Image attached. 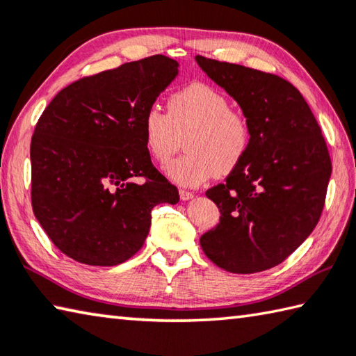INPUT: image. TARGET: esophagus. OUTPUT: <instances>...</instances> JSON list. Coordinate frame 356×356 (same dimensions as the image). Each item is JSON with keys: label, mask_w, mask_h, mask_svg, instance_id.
<instances>
[{"label": "esophagus", "mask_w": 356, "mask_h": 356, "mask_svg": "<svg viewBox=\"0 0 356 356\" xmlns=\"http://www.w3.org/2000/svg\"><path fill=\"white\" fill-rule=\"evenodd\" d=\"M179 196H180V199H182V200H190V199L195 197V195H193V193L186 191V190H180L179 191Z\"/></svg>", "instance_id": "34e87169"}]
</instances>
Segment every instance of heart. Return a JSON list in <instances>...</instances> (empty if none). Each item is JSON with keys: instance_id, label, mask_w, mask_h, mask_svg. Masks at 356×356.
<instances>
[{"instance_id": "obj_1", "label": "heart", "mask_w": 356, "mask_h": 356, "mask_svg": "<svg viewBox=\"0 0 356 356\" xmlns=\"http://www.w3.org/2000/svg\"><path fill=\"white\" fill-rule=\"evenodd\" d=\"M143 138L154 160L165 163L185 140L186 154L168 163L166 177L180 186H196L213 172L229 174L240 165L250 143L245 116L230 111V102L216 88L191 83L168 98V113L160 107L147 108Z\"/></svg>"}]
</instances>
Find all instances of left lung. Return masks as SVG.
I'll return each instance as SVG.
<instances>
[{"label":"left lung","instance_id":"8db88e82","mask_svg":"<svg viewBox=\"0 0 356 356\" xmlns=\"http://www.w3.org/2000/svg\"><path fill=\"white\" fill-rule=\"evenodd\" d=\"M196 62L238 102L250 127L240 165L205 193L221 216L200 236V248L229 273H260L285 260L316 227L332 176L330 156L293 83L202 56Z\"/></svg>","mask_w":356,"mask_h":356}]
</instances>
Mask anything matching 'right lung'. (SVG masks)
Wrapping results in <instances>:
<instances>
[{
    "instance_id": "right-lung-1",
    "label": "right lung",
    "mask_w": 356,
    "mask_h": 356,
    "mask_svg": "<svg viewBox=\"0 0 356 356\" xmlns=\"http://www.w3.org/2000/svg\"><path fill=\"white\" fill-rule=\"evenodd\" d=\"M177 74L179 63L161 54L129 62L73 82L42 113L31 140L32 210L73 260H129L149 234L154 207L179 202L152 166L141 127Z\"/></svg>"
}]
</instances>
